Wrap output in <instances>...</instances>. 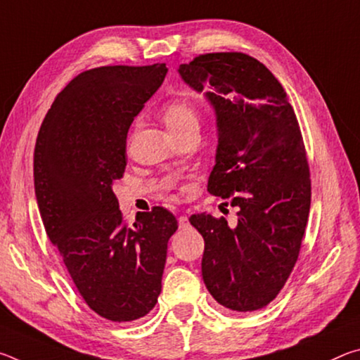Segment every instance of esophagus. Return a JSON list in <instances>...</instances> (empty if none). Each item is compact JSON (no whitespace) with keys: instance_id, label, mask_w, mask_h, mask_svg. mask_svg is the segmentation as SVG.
<instances>
[{"instance_id":"34e87169","label":"esophagus","mask_w":360,"mask_h":360,"mask_svg":"<svg viewBox=\"0 0 360 360\" xmlns=\"http://www.w3.org/2000/svg\"><path fill=\"white\" fill-rule=\"evenodd\" d=\"M178 222H179V229L188 227V217H187V216H181V217L178 219Z\"/></svg>"}]
</instances>
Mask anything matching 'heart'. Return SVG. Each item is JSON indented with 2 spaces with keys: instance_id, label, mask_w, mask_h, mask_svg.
<instances>
[{
  "instance_id": "heart-1",
  "label": "heart",
  "mask_w": 360,
  "mask_h": 360,
  "mask_svg": "<svg viewBox=\"0 0 360 360\" xmlns=\"http://www.w3.org/2000/svg\"><path fill=\"white\" fill-rule=\"evenodd\" d=\"M163 120H165L169 131H179L188 125L198 124V111L186 98H173L167 101L162 109Z\"/></svg>"
}]
</instances>
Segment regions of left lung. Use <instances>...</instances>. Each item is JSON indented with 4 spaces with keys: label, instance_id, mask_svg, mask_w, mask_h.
<instances>
[{
    "label": "left lung",
    "instance_id": "8db88e82",
    "mask_svg": "<svg viewBox=\"0 0 360 360\" xmlns=\"http://www.w3.org/2000/svg\"><path fill=\"white\" fill-rule=\"evenodd\" d=\"M178 71L197 92L208 89L216 111L208 192L240 210L236 227L205 212L188 219L205 240L203 281L222 307L255 311L284 288L307 229L311 179L300 125L283 85L248 53H203Z\"/></svg>",
    "mask_w": 360,
    "mask_h": 360
}]
</instances>
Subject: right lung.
Masks as SVG:
<instances>
[{"instance_id":"add662e5","label":"right lung","mask_w":360,"mask_h":360,"mask_svg":"<svg viewBox=\"0 0 360 360\" xmlns=\"http://www.w3.org/2000/svg\"><path fill=\"white\" fill-rule=\"evenodd\" d=\"M165 63L100 66L57 95L36 138L34 192L46 233L72 283L101 318L129 322L155 307L178 221L154 206L124 221L112 182L127 167V133L167 76Z\"/></svg>"}]
</instances>
